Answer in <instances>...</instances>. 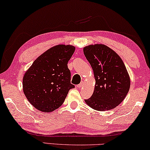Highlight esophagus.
Returning a JSON list of instances; mask_svg holds the SVG:
<instances>
[{"instance_id": "esophagus-1", "label": "esophagus", "mask_w": 150, "mask_h": 150, "mask_svg": "<svg viewBox=\"0 0 150 150\" xmlns=\"http://www.w3.org/2000/svg\"><path fill=\"white\" fill-rule=\"evenodd\" d=\"M84 82H80V84H78L77 86H78V88H82V86H84Z\"/></svg>"}]
</instances>
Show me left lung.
Instances as JSON below:
<instances>
[{
	"label": "left lung",
	"mask_w": 150,
	"mask_h": 150,
	"mask_svg": "<svg viewBox=\"0 0 150 150\" xmlns=\"http://www.w3.org/2000/svg\"><path fill=\"white\" fill-rule=\"evenodd\" d=\"M83 51L96 80L92 96L85 102L97 111L114 108L124 100L130 87L124 62L115 51L102 44L86 46Z\"/></svg>",
	"instance_id": "left-lung-1"
}]
</instances>
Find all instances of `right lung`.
Returning a JSON list of instances; mask_svg holds the SVG:
<instances>
[{"label":"right lung","instance_id":"right-lung-1","mask_svg":"<svg viewBox=\"0 0 150 150\" xmlns=\"http://www.w3.org/2000/svg\"><path fill=\"white\" fill-rule=\"evenodd\" d=\"M72 45H58L45 51L26 71L23 89L28 102L39 111L51 112L60 107L70 89L68 62L74 52Z\"/></svg>","mask_w":150,"mask_h":150}]
</instances>
